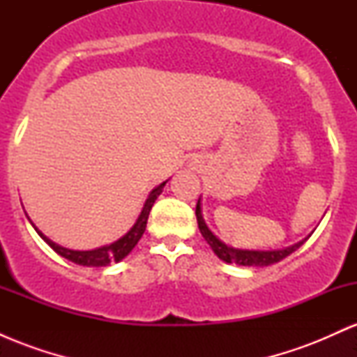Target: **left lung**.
Masks as SVG:
<instances>
[{"mask_svg":"<svg viewBox=\"0 0 357 357\" xmlns=\"http://www.w3.org/2000/svg\"><path fill=\"white\" fill-rule=\"evenodd\" d=\"M196 220H198V228L202 231L203 238L206 240V243L210 245L215 255L220 258V260L227 261V264H236L243 265V267H268V265L277 264V261L284 260L285 257H289L290 253H294L298 247L305 243L307 238L301 240L298 243L292 245V247L287 248H278V250H243V248H233L230 245L223 243L218 236L213 233L208 225L204 223L203 213H202V198L198 199V204H196ZM314 233V231H312Z\"/></svg>","mask_w":357,"mask_h":357,"instance_id":"8db88e82","label":"left lung"}]
</instances>
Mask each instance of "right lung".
<instances>
[{
    "label": "right lung",
    "mask_w": 357,
    "mask_h": 357,
    "mask_svg": "<svg viewBox=\"0 0 357 357\" xmlns=\"http://www.w3.org/2000/svg\"><path fill=\"white\" fill-rule=\"evenodd\" d=\"M166 183L167 181L161 183L159 186H155L154 190L149 192L144 206H142V210H141V215L137 216L136 223L132 225V228H130V230L127 231L122 238H119L117 241H114V243L105 245V247H100L96 250H70V248L61 247V245L52 241L48 236H45L43 233L40 231L33 223H31V220L30 218L28 220H30V223L33 225L36 233H38V235L42 236V238L47 241V243L50 245V247L55 250L59 255L67 258V260H70L77 265H84V267H105V265H109L110 261H121L122 258H126L130 252H132V248L136 247L137 241L141 240L142 235H144L151 208H153V204L155 199H158V196L162 192V188H165Z\"/></svg>",
    "instance_id": "add662e5"
}]
</instances>
